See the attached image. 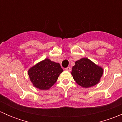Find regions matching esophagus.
<instances>
[{
    "label": "esophagus",
    "mask_w": 122,
    "mask_h": 122,
    "mask_svg": "<svg viewBox=\"0 0 122 122\" xmlns=\"http://www.w3.org/2000/svg\"><path fill=\"white\" fill-rule=\"evenodd\" d=\"M66 70H67V71H70L71 70V67H67V68H66Z\"/></svg>",
    "instance_id": "esophagus-1"
}]
</instances>
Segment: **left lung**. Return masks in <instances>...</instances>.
<instances>
[{"label":"left lung","instance_id":"obj_1","mask_svg":"<svg viewBox=\"0 0 122 122\" xmlns=\"http://www.w3.org/2000/svg\"><path fill=\"white\" fill-rule=\"evenodd\" d=\"M103 72V68L88 58H84L75 62V66L72 68L71 74L77 84L83 87L88 88L99 83Z\"/></svg>","mask_w":122,"mask_h":122}]
</instances>
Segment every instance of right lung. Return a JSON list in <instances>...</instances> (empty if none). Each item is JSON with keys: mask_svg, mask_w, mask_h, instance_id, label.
I'll list each match as a JSON object with an SVG mask.
<instances>
[{"mask_svg": "<svg viewBox=\"0 0 122 122\" xmlns=\"http://www.w3.org/2000/svg\"><path fill=\"white\" fill-rule=\"evenodd\" d=\"M62 71L60 64L46 58L29 69L28 75L35 87L48 90L56 83Z\"/></svg>", "mask_w": 122, "mask_h": 122, "instance_id": "1", "label": "right lung"}]
</instances>
